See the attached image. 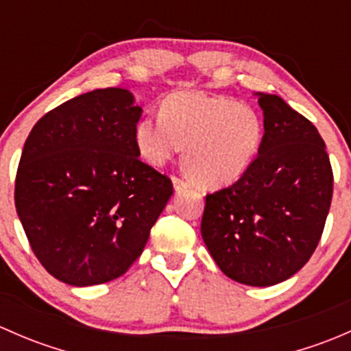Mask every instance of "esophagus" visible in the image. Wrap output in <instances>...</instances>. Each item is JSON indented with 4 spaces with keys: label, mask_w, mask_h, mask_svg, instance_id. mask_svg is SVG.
<instances>
[{
    "label": "esophagus",
    "mask_w": 351,
    "mask_h": 351,
    "mask_svg": "<svg viewBox=\"0 0 351 351\" xmlns=\"http://www.w3.org/2000/svg\"><path fill=\"white\" fill-rule=\"evenodd\" d=\"M171 182H173V189H175V192H183V190H186L190 186L185 180L178 178V176H173Z\"/></svg>",
    "instance_id": "34e87169"
}]
</instances>
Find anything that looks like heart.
<instances>
[{"label": "heart", "mask_w": 351, "mask_h": 351, "mask_svg": "<svg viewBox=\"0 0 351 351\" xmlns=\"http://www.w3.org/2000/svg\"><path fill=\"white\" fill-rule=\"evenodd\" d=\"M263 136L256 110L198 91L169 95L161 117H144L134 130L137 151L154 166L168 162L185 146L183 166L208 189L241 178L260 153Z\"/></svg>", "instance_id": "1"}]
</instances>
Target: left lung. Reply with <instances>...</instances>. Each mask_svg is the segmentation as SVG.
Instances as JSON below:
<instances>
[{
  "label": "left lung",
  "instance_id": "left-lung-1",
  "mask_svg": "<svg viewBox=\"0 0 351 351\" xmlns=\"http://www.w3.org/2000/svg\"><path fill=\"white\" fill-rule=\"evenodd\" d=\"M263 110L261 149L246 173L205 198L200 232L222 274L270 287L309 261L323 234L332 171L316 127L278 95L254 93Z\"/></svg>",
  "mask_w": 351,
  "mask_h": 351
}]
</instances>
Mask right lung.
<instances>
[{
    "instance_id": "1",
    "label": "right lung",
    "mask_w": 351,
    "mask_h": 351,
    "mask_svg": "<svg viewBox=\"0 0 351 351\" xmlns=\"http://www.w3.org/2000/svg\"><path fill=\"white\" fill-rule=\"evenodd\" d=\"M143 107L123 88L88 91L45 113L25 141L16 214L35 256L58 280H113L141 256L173 195L139 159Z\"/></svg>"
}]
</instances>
